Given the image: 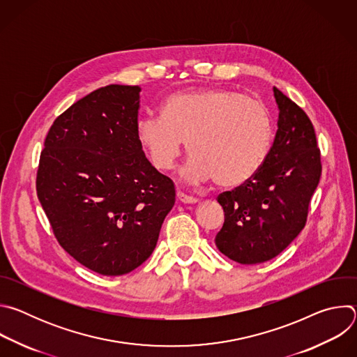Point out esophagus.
<instances>
[{
    "label": "esophagus",
    "mask_w": 357,
    "mask_h": 357,
    "mask_svg": "<svg viewBox=\"0 0 357 357\" xmlns=\"http://www.w3.org/2000/svg\"><path fill=\"white\" fill-rule=\"evenodd\" d=\"M176 197H178V200L179 202H182V203H189V205H192V203H197L199 202V199H196V197H193V196H189V195H186V193H183V192H176Z\"/></svg>",
    "instance_id": "obj_1"
}]
</instances>
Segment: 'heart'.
Here are the masks:
<instances>
[{
  "mask_svg": "<svg viewBox=\"0 0 357 357\" xmlns=\"http://www.w3.org/2000/svg\"><path fill=\"white\" fill-rule=\"evenodd\" d=\"M137 139L149 161L171 169L186 141L190 158L182 169L189 182L234 188L263 167L273 141L271 117L260 100L237 91L212 89L181 91L165 98L161 114L137 123Z\"/></svg>",
  "mask_w": 357,
  "mask_h": 357,
  "instance_id": "1",
  "label": "heart"
}]
</instances>
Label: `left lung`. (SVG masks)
<instances>
[{"mask_svg": "<svg viewBox=\"0 0 357 357\" xmlns=\"http://www.w3.org/2000/svg\"><path fill=\"white\" fill-rule=\"evenodd\" d=\"M274 97L278 130L263 167L218 196L225 223L215 243L240 264L268 261L291 244L307 223L321 179V151L310 117L277 87Z\"/></svg>", "mask_w": 357, "mask_h": 357, "instance_id": "1", "label": "left lung"}]
</instances>
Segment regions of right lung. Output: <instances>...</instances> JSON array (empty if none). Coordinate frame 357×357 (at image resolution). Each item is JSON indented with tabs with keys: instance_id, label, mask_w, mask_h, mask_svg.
Wrapping results in <instances>:
<instances>
[{
	"instance_id": "add662e5",
	"label": "right lung",
	"mask_w": 357,
	"mask_h": 357,
	"mask_svg": "<svg viewBox=\"0 0 357 357\" xmlns=\"http://www.w3.org/2000/svg\"><path fill=\"white\" fill-rule=\"evenodd\" d=\"M139 86L110 84L50 127L36 193L59 244L89 270L123 275L154 251L175 205L174 182L137 139Z\"/></svg>"
}]
</instances>
